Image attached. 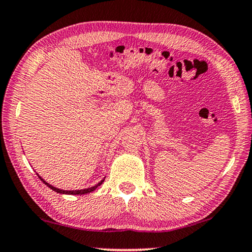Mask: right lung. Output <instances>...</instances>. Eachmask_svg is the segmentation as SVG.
I'll return each mask as SVG.
<instances>
[{"mask_svg": "<svg viewBox=\"0 0 252 252\" xmlns=\"http://www.w3.org/2000/svg\"><path fill=\"white\" fill-rule=\"evenodd\" d=\"M38 177H39V180H41V181L43 182V183H44L45 185H47V187H49L50 189H52L53 191H56V192H58V193H61V194H74V195H76V194H86V193L93 192L94 189H95L96 188H99L100 185L104 182V180H102V181H101V182H99V183H97L96 185H94V187H92V188H89V189H75V191H64V189H57V188L52 187V185H51V184L46 183V182H45L44 180H43V178H42L41 176H38Z\"/></svg>", "mask_w": 252, "mask_h": 252, "instance_id": "obj_1", "label": "right lung"}]
</instances>
